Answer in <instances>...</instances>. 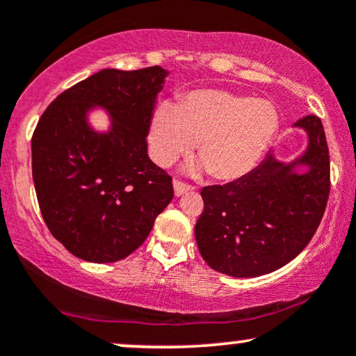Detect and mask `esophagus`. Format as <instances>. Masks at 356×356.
Here are the masks:
<instances>
[{
  "label": "esophagus",
  "instance_id": "esophagus-1",
  "mask_svg": "<svg viewBox=\"0 0 356 356\" xmlns=\"http://www.w3.org/2000/svg\"><path fill=\"white\" fill-rule=\"evenodd\" d=\"M173 189H175V194H177V196H181L183 193L193 191L194 186H191V184H186V183L179 181V179H175V181H173Z\"/></svg>",
  "mask_w": 356,
  "mask_h": 356
}]
</instances>
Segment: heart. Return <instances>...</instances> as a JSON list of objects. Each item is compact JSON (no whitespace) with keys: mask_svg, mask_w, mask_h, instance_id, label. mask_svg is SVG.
Wrapping results in <instances>:
<instances>
[{"mask_svg":"<svg viewBox=\"0 0 356 356\" xmlns=\"http://www.w3.org/2000/svg\"><path fill=\"white\" fill-rule=\"evenodd\" d=\"M279 131V113L270 102L220 89L193 90L179 105L155 106L149 150L155 163L168 167L193 150L213 178L235 181L256 168Z\"/></svg>","mask_w":356,"mask_h":356,"instance_id":"1","label":"heart"}]
</instances>
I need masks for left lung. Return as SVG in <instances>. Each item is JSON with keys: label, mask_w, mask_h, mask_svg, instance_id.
<instances>
[{"label": "left lung", "mask_w": 356, "mask_h": 356, "mask_svg": "<svg viewBox=\"0 0 356 356\" xmlns=\"http://www.w3.org/2000/svg\"><path fill=\"white\" fill-rule=\"evenodd\" d=\"M309 136L293 163L267 154L259 167L227 184L202 188L204 211L194 233L204 261L232 277L269 274L295 259L318 230L330 193L329 147L321 118L295 123ZM308 164L298 175L296 164Z\"/></svg>", "instance_id": "8db88e82"}]
</instances>
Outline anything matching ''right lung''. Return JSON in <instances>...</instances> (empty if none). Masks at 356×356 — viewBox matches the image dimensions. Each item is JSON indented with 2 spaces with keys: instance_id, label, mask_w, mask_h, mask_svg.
<instances>
[{
  "instance_id": "1",
  "label": "right lung",
  "mask_w": 356,
  "mask_h": 356,
  "mask_svg": "<svg viewBox=\"0 0 356 356\" xmlns=\"http://www.w3.org/2000/svg\"><path fill=\"white\" fill-rule=\"evenodd\" d=\"M167 71L102 70L48 105L32 136V177L43 220L71 254L89 262L124 259L145 241L173 199L172 177L147 155V134ZM111 111L108 134L85 113Z\"/></svg>"
}]
</instances>
